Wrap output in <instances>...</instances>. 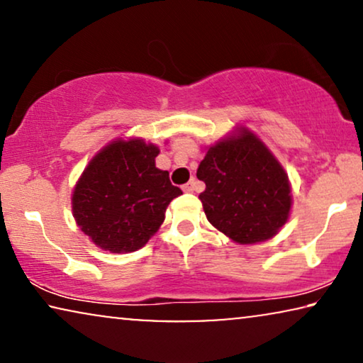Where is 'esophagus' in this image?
<instances>
[{"instance_id": "obj_1", "label": "esophagus", "mask_w": 363, "mask_h": 363, "mask_svg": "<svg viewBox=\"0 0 363 363\" xmlns=\"http://www.w3.org/2000/svg\"><path fill=\"white\" fill-rule=\"evenodd\" d=\"M195 190H196V180H195V178H191V180L186 183V185H183V191L191 193V191H195Z\"/></svg>"}]
</instances>
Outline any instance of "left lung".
<instances>
[{"label": "left lung", "instance_id": "left-lung-1", "mask_svg": "<svg viewBox=\"0 0 363 363\" xmlns=\"http://www.w3.org/2000/svg\"><path fill=\"white\" fill-rule=\"evenodd\" d=\"M208 221L240 245L271 240L292 205L289 178L264 143L247 128L208 148L196 170Z\"/></svg>", "mask_w": 363, "mask_h": 363}]
</instances>
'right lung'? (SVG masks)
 I'll return each mask as SVG.
<instances>
[{
	"label": "right lung",
	"instance_id": "1",
	"mask_svg": "<svg viewBox=\"0 0 363 363\" xmlns=\"http://www.w3.org/2000/svg\"><path fill=\"white\" fill-rule=\"evenodd\" d=\"M157 145L113 140L89 162L72 191V215L94 245L111 252L140 250L182 190L155 167Z\"/></svg>",
	"mask_w": 363,
	"mask_h": 363
}]
</instances>
